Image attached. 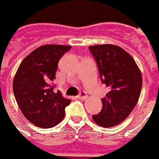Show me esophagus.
<instances>
[{"instance_id": "obj_1", "label": "esophagus", "mask_w": 159, "mask_h": 159, "mask_svg": "<svg viewBox=\"0 0 159 159\" xmlns=\"http://www.w3.org/2000/svg\"><path fill=\"white\" fill-rule=\"evenodd\" d=\"M79 99H80V100H85V99H87V97H88V95H87V93L86 92H84V91H81L79 95L77 96Z\"/></svg>"}]
</instances>
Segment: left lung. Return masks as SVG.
<instances>
[{"label":"left lung","mask_w":159,"mask_h":159,"mask_svg":"<svg viewBox=\"0 0 159 159\" xmlns=\"http://www.w3.org/2000/svg\"><path fill=\"white\" fill-rule=\"evenodd\" d=\"M89 48L102 83L110 89L102 99V111L92 118L97 125L111 127L124 121L136 105L143 86L142 74L134 58L119 47L104 44Z\"/></svg>","instance_id":"left-lung-1"}]
</instances>
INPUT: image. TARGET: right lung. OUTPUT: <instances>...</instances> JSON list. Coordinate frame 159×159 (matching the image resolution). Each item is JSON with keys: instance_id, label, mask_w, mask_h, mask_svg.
I'll return each mask as SVG.
<instances>
[{"instance_id": "add662e5", "label": "right lung", "mask_w": 159, "mask_h": 159, "mask_svg": "<svg viewBox=\"0 0 159 159\" xmlns=\"http://www.w3.org/2000/svg\"><path fill=\"white\" fill-rule=\"evenodd\" d=\"M71 47L44 45L36 48L19 65L13 81V92L22 113L36 126L49 128L64 118L70 100L56 92L59 60Z\"/></svg>"}]
</instances>
